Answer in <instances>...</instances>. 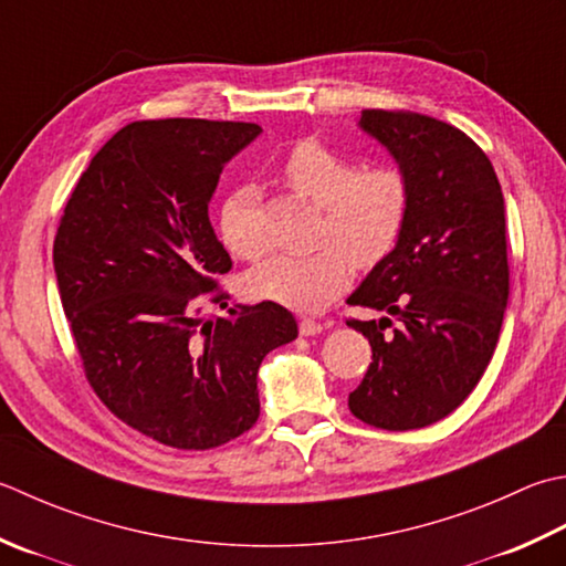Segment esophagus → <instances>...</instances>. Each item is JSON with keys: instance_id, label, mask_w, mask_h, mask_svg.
<instances>
[{"instance_id": "esophagus-1", "label": "esophagus", "mask_w": 566, "mask_h": 566, "mask_svg": "<svg viewBox=\"0 0 566 566\" xmlns=\"http://www.w3.org/2000/svg\"><path fill=\"white\" fill-rule=\"evenodd\" d=\"M321 331H324V324H321V321H314V318L298 321V334L302 336H316Z\"/></svg>"}]
</instances>
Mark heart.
Here are the masks:
<instances>
[{
  "mask_svg": "<svg viewBox=\"0 0 566 566\" xmlns=\"http://www.w3.org/2000/svg\"><path fill=\"white\" fill-rule=\"evenodd\" d=\"M292 191L321 210L312 254H276L245 276L254 298L296 312H316L350 284L353 264L373 270L400 242L412 191L395 166H365L321 142H298L282 164ZM218 235L228 252L254 260L264 252L258 228V188L238 186L218 210Z\"/></svg>",
  "mask_w": 566,
  "mask_h": 566,
  "instance_id": "1",
  "label": "heart"
}]
</instances>
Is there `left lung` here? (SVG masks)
Returning <instances> with one entry per match:
<instances>
[{"label":"left lung","mask_w":566,"mask_h":566,"mask_svg":"<svg viewBox=\"0 0 566 566\" xmlns=\"http://www.w3.org/2000/svg\"><path fill=\"white\" fill-rule=\"evenodd\" d=\"M358 125L392 154L412 206L390 258L348 296L385 314L348 318L373 348L348 407L365 424L407 431L451 415L493 358L511 292L505 203L491 159L447 122L363 109Z\"/></svg>","instance_id":"left-lung-1"}]
</instances>
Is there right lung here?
<instances>
[{
    "mask_svg": "<svg viewBox=\"0 0 566 566\" xmlns=\"http://www.w3.org/2000/svg\"><path fill=\"white\" fill-rule=\"evenodd\" d=\"M250 122L144 119L83 171L53 240V270L85 378L103 405L164 447L206 451L258 422V370L296 338L274 302L228 306L232 260L208 218Z\"/></svg>",
    "mask_w": 566,
    "mask_h": 566,
    "instance_id": "1",
    "label": "right lung"
}]
</instances>
